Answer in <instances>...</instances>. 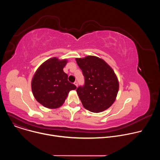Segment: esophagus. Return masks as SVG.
Listing matches in <instances>:
<instances>
[{
    "label": "esophagus",
    "instance_id": "obj_1",
    "mask_svg": "<svg viewBox=\"0 0 160 160\" xmlns=\"http://www.w3.org/2000/svg\"><path fill=\"white\" fill-rule=\"evenodd\" d=\"M74 84H75V85L77 86H77H78V82H77V81H75V82H74Z\"/></svg>",
    "mask_w": 160,
    "mask_h": 160
}]
</instances>
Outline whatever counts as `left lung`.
I'll use <instances>...</instances> for the list:
<instances>
[{"label":"left lung","mask_w":160,"mask_h":160,"mask_svg":"<svg viewBox=\"0 0 160 160\" xmlns=\"http://www.w3.org/2000/svg\"><path fill=\"white\" fill-rule=\"evenodd\" d=\"M75 60L85 77V85L77 89L83 106L94 112L108 109L115 101L119 90L118 80L112 68L94 56Z\"/></svg>","instance_id":"left-lung-1"}]
</instances>
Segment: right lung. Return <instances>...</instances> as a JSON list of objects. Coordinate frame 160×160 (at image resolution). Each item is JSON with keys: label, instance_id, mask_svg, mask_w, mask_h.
I'll return each mask as SVG.
<instances>
[{"label": "right lung", "instance_id": "1", "mask_svg": "<svg viewBox=\"0 0 160 160\" xmlns=\"http://www.w3.org/2000/svg\"><path fill=\"white\" fill-rule=\"evenodd\" d=\"M67 59L54 57L43 62L32 80V90L35 99L44 107L56 109L64 102L70 91L77 87L68 82L63 68Z\"/></svg>", "mask_w": 160, "mask_h": 160}]
</instances>
